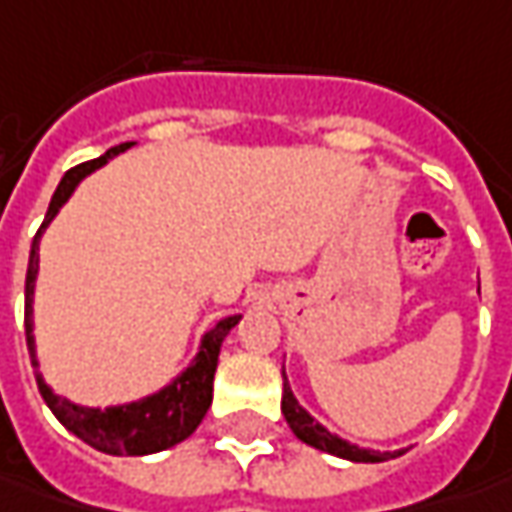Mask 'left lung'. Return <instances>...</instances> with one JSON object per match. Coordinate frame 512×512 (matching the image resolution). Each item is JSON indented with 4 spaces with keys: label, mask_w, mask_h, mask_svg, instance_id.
<instances>
[{
    "label": "left lung",
    "mask_w": 512,
    "mask_h": 512,
    "mask_svg": "<svg viewBox=\"0 0 512 512\" xmlns=\"http://www.w3.org/2000/svg\"><path fill=\"white\" fill-rule=\"evenodd\" d=\"M280 408H283V416H286V422H289V428L294 431V436L300 439V442H306L311 448L317 450H326L331 456H340V459H348V462H388V459H397L402 456L405 450H385V453H379V450L371 448H360V445H351V442H345L340 439L337 433H331L328 428H323L314 416L294 399L291 394V385L286 382V374H283V402H280Z\"/></svg>",
    "instance_id": "1"
}]
</instances>
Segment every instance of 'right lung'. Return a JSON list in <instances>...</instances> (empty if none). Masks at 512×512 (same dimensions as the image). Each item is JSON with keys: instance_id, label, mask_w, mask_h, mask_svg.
<instances>
[{"instance_id": "1", "label": "right lung", "mask_w": 512, "mask_h": 512, "mask_svg": "<svg viewBox=\"0 0 512 512\" xmlns=\"http://www.w3.org/2000/svg\"><path fill=\"white\" fill-rule=\"evenodd\" d=\"M133 141L118 144L113 150H107L101 158L84 161L79 167L67 169L64 178L56 186L50 206H47L45 223L39 226L33 246H30V260H27V277H25V334H27V351L30 362L36 371L39 382V394L47 402V408L56 414L70 433H76L81 442H87L90 448L113 453V456H147L167 450L178 442H184L186 436H192L195 428L201 425V419L212 405V379L218 368V354L226 340V334L238 326L240 314L223 317L215 328H209L203 334L201 348L195 354L192 365L186 368L181 377H175L167 388H161L158 394L127 402V405H113V408H84L70 399L53 394V388L47 385L39 374V360H36V337H33V289H36V274H39V238L47 229V223L56 218V212L62 209L67 198L73 195V189L98 167H104L113 155L130 150Z\"/></svg>"}]
</instances>
